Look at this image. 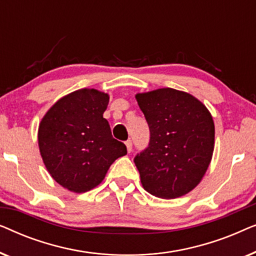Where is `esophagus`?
I'll return each instance as SVG.
<instances>
[{
    "label": "esophagus",
    "mask_w": 256,
    "mask_h": 256,
    "mask_svg": "<svg viewBox=\"0 0 256 256\" xmlns=\"http://www.w3.org/2000/svg\"><path fill=\"white\" fill-rule=\"evenodd\" d=\"M126 146H127V152H130L132 148V142L130 141V140H128V141L126 142Z\"/></svg>",
    "instance_id": "1"
}]
</instances>
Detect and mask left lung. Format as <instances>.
<instances>
[{"mask_svg":"<svg viewBox=\"0 0 256 256\" xmlns=\"http://www.w3.org/2000/svg\"><path fill=\"white\" fill-rule=\"evenodd\" d=\"M150 129L149 146L135 156L142 186L155 197L174 199L194 190L214 150V122L190 93L158 88L135 96Z\"/></svg>","mask_w":256,"mask_h":256,"instance_id":"8db88e82","label":"left lung"}]
</instances>
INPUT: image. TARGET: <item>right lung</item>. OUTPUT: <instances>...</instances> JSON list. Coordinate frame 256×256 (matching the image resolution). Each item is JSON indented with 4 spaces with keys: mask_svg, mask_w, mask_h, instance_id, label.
Returning a JSON list of instances; mask_svg holds the SVG:
<instances>
[{
    "mask_svg": "<svg viewBox=\"0 0 256 256\" xmlns=\"http://www.w3.org/2000/svg\"><path fill=\"white\" fill-rule=\"evenodd\" d=\"M110 96L82 88L59 99L42 118L38 146L51 177L66 190L82 194L104 180L124 143L113 138L104 118Z\"/></svg>",
    "mask_w": 256,
    "mask_h": 256,
    "instance_id": "obj_1",
    "label": "right lung"
}]
</instances>
